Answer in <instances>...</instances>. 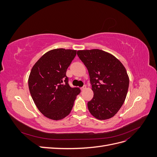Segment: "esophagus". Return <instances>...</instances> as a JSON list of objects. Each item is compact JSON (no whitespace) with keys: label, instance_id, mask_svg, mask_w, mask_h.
Segmentation results:
<instances>
[{"label":"esophagus","instance_id":"1","mask_svg":"<svg viewBox=\"0 0 157 157\" xmlns=\"http://www.w3.org/2000/svg\"><path fill=\"white\" fill-rule=\"evenodd\" d=\"M86 88V85H84V86L82 87H81V88L80 89H81V90H84Z\"/></svg>","mask_w":157,"mask_h":157}]
</instances>
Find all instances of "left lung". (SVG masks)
Listing matches in <instances>:
<instances>
[{"instance_id":"1","label":"left lung","mask_w":157,"mask_h":157,"mask_svg":"<svg viewBox=\"0 0 157 157\" xmlns=\"http://www.w3.org/2000/svg\"><path fill=\"white\" fill-rule=\"evenodd\" d=\"M86 66L94 92L88 102L90 113L99 120L113 117L124 103L129 78L124 65L115 56L101 50L77 51Z\"/></svg>"}]
</instances>
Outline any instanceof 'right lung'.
<instances>
[{"instance_id":"right-lung-1","label":"right lung","mask_w":157,"mask_h":157,"mask_svg":"<svg viewBox=\"0 0 157 157\" xmlns=\"http://www.w3.org/2000/svg\"><path fill=\"white\" fill-rule=\"evenodd\" d=\"M77 51L58 48L46 52L33 66L28 80L29 92L38 109L52 120L70 113L79 88L69 84L66 71Z\"/></svg>"}]
</instances>
